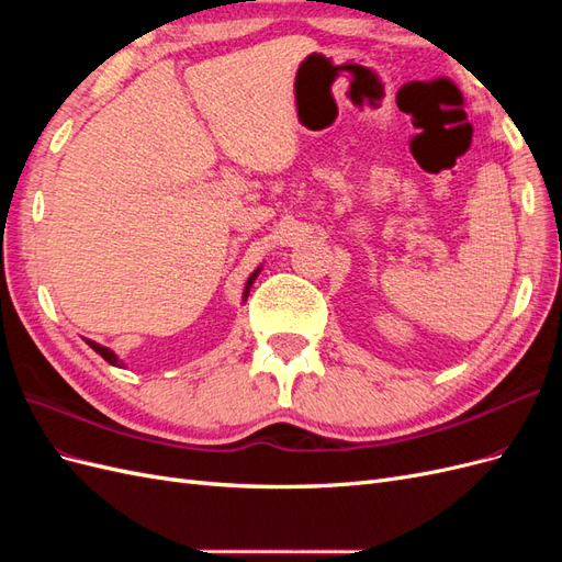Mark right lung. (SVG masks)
<instances>
[{"mask_svg":"<svg viewBox=\"0 0 562 562\" xmlns=\"http://www.w3.org/2000/svg\"><path fill=\"white\" fill-rule=\"evenodd\" d=\"M260 269L262 267H258V269H255L252 271V274L248 277V281H246V291H244V302H246V297H248V293H250V285L255 283V279H258V274H260ZM87 345L95 351V353H100V356H103V359L110 363V366H116V368H124V363L122 361H119L116 359V353L112 351V349H108V347H103V345H98V342H93V339H87Z\"/></svg>","mask_w":562,"mask_h":562,"instance_id":"1","label":"right lung"}]
</instances>
